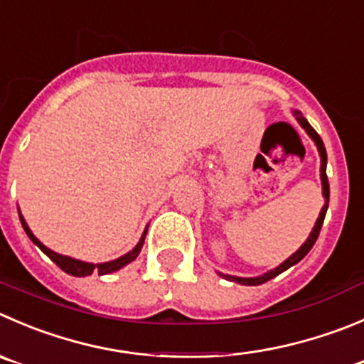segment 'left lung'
<instances>
[{"label": "left lung", "instance_id": "left-lung-1", "mask_svg": "<svg viewBox=\"0 0 364 364\" xmlns=\"http://www.w3.org/2000/svg\"><path fill=\"white\" fill-rule=\"evenodd\" d=\"M296 114V119H299V123L302 124L304 128H306V132L309 134L311 137L314 139V143H316L318 146V151H320V157H321V184H323V196H325V205L323 209H321L320 213V218L316 220V225H314L313 232H311L309 240L306 241V243L302 245V247L299 248V250L295 252V254L291 255V257L288 259V261H284L282 264L279 266V268L272 269V272L264 273V275L261 277H254V279H241V277H230V275H223V273H220L221 277H225L227 280H234V282H240V284H245V286H259V284H264L268 282L269 279H273V277L280 275L282 272H286L288 268H291L293 264H296L299 261H302L304 257H306L307 254H309V250L313 248V245L316 243L318 236H320V230H321V225H323V220H325V213H327V207H328V180H327V151H325V146H323V141H321V137L318 136L316 130H314L313 127H311L309 123H307L306 117L300 116V112H295Z\"/></svg>", "mask_w": 364, "mask_h": 364}]
</instances>
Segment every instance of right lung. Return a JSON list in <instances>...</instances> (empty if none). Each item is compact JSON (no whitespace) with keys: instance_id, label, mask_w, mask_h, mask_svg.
<instances>
[{"instance_id":"right-lung-1","label":"right lung","mask_w":364,"mask_h":364,"mask_svg":"<svg viewBox=\"0 0 364 364\" xmlns=\"http://www.w3.org/2000/svg\"><path fill=\"white\" fill-rule=\"evenodd\" d=\"M19 220H21V223H23L24 232L28 234L30 240H32L33 243H36L37 247H39L41 250H43L44 254H46L48 257H50L51 261H53L55 264L58 266V268L64 269V272L68 273V275H73V277H85V275H91L92 272H98V275H107V273H112V272H116V269L123 268L124 264H128V262H132L134 259H136L137 255H139L141 248H143V243H144V236H146V232H144L143 237H141V241H139V243H137V247L134 248L132 252H128V254H124L123 257L116 259V261L103 262V264H89V262L76 261V259L65 257V255H60V254H57V252H53V250H50V248H46L43 243H41L39 240H37L36 236H33L32 230H30V228H28V225L24 223V220H23V216H21V214H19Z\"/></svg>"}]
</instances>
